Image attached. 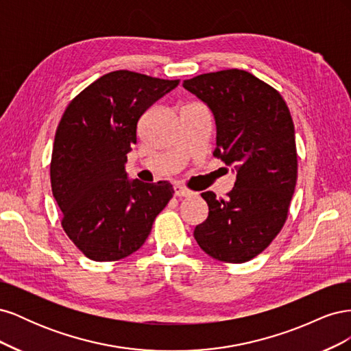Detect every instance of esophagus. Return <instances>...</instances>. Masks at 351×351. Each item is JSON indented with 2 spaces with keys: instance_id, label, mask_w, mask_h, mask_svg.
Instances as JSON below:
<instances>
[{
  "instance_id": "esophagus-1",
  "label": "esophagus",
  "mask_w": 351,
  "mask_h": 351,
  "mask_svg": "<svg viewBox=\"0 0 351 351\" xmlns=\"http://www.w3.org/2000/svg\"><path fill=\"white\" fill-rule=\"evenodd\" d=\"M174 192H176V196H178V197H190L195 195V192H192V190H189L187 187H184L182 184H177L174 187Z\"/></svg>"
}]
</instances>
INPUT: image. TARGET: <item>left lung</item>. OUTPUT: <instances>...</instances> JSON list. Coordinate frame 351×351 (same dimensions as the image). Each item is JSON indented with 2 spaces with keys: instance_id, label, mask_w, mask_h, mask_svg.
Listing matches in <instances>:
<instances>
[{
  "instance_id": "1",
  "label": "left lung",
  "mask_w": 351,
  "mask_h": 351,
  "mask_svg": "<svg viewBox=\"0 0 351 351\" xmlns=\"http://www.w3.org/2000/svg\"><path fill=\"white\" fill-rule=\"evenodd\" d=\"M183 86L214 112V156L237 169L226 199L202 193L209 212L193 236L217 261L247 262L269 246L289 217L297 182L290 110L277 89L239 69L199 74Z\"/></svg>"
}]
</instances>
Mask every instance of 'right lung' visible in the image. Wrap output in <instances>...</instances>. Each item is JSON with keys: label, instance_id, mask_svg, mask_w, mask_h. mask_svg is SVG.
Instances as JSON below:
<instances>
[{"label": "right lung", "instance_id": "add662e5", "mask_svg": "<svg viewBox=\"0 0 351 351\" xmlns=\"http://www.w3.org/2000/svg\"><path fill=\"white\" fill-rule=\"evenodd\" d=\"M180 80L117 70L73 98L56 132L51 187L61 226L84 256L127 258L142 247L174 189L169 182L127 178V154L137 142L143 112Z\"/></svg>", "mask_w": 351, "mask_h": 351}]
</instances>
